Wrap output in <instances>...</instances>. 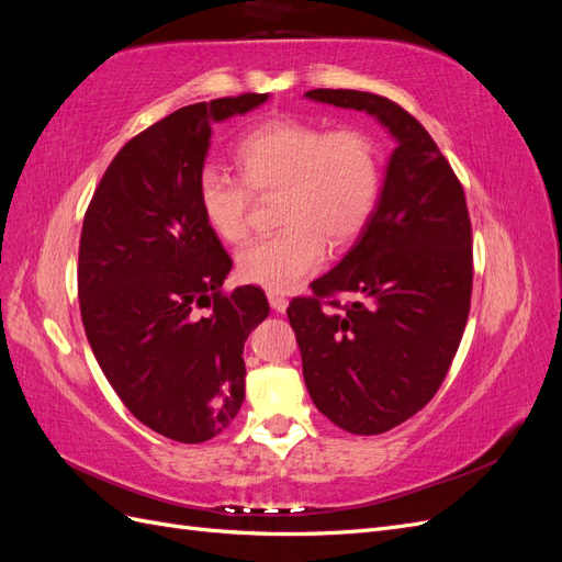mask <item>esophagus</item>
Segmentation results:
<instances>
[{
    "mask_svg": "<svg viewBox=\"0 0 562 562\" xmlns=\"http://www.w3.org/2000/svg\"><path fill=\"white\" fill-rule=\"evenodd\" d=\"M267 300H269L271 310H274V312H285V307H288V297H285V295L269 291V293H267Z\"/></svg>",
    "mask_w": 562,
    "mask_h": 562,
    "instance_id": "34e87169",
    "label": "esophagus"
}]
</instances>
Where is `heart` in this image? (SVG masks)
Listing matches in <instances>:
<instances>
[{"instance_id":"heart-1","label":"heart","mask_w":562,"mask_h":562,"mask_svg":"<svg viewBox=\"0 0 562 562\" xmlns=\"http://www.w3.org/2000/svg\"><path fill=\"white\" fill-rule=\"evenodd\" d=\"M241 180L201 168L196 203L203 223L225 244L250 229L252 192H281L279 225L269 239L239 252L236 271L267 291H291L361 234L380 196L378 145L359 128L326 131L297 119H274L250 131L234 151Z\"/></svg>"}]
</instances>
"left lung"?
I'll use <instances>...</instances> for the list:
<instances>
[{
    "label": "left lung",
    "instance_id": "8db88e82",
    "mask_svg": "<svg viewBox=\"0 0 562 562\" xmlns=\"http://www.w3.org/2000/svg\"><path fill=\"white\" fill-rule=\"evenodd\" d=\"M304 98L368 112L396 140L359 239L312 283L314 297L288 307L314 405L349 434H384L434 398L462 342L473 283L467 199L431 135L394 100L351 89ZM335 294L355 302H322Z\"/></svg>",
    "mask_w": 562,
    "mask_h": 562
}]
</instances>
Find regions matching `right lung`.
Wrapping results in <instances>:
<instances>
[{"mask_svg":"<svg viewBox=\"0 0 562 562\" xmlns=\"http://www.w3.org/2000/svg\"><path fill=\"white\" fill-rule=\"evenodd\" d=\"M267 98L164 116L119 149L83 215L77 281L89 345L128 411L178 443L229 427L246 396L244 342L269 314L258 285L223 293L232 258L196 203L211 124Z\"/></svg>","mask_w":562,"mask_h":562,"instance_id":"right-lung-1","label":"right lung"}]
</instances>
